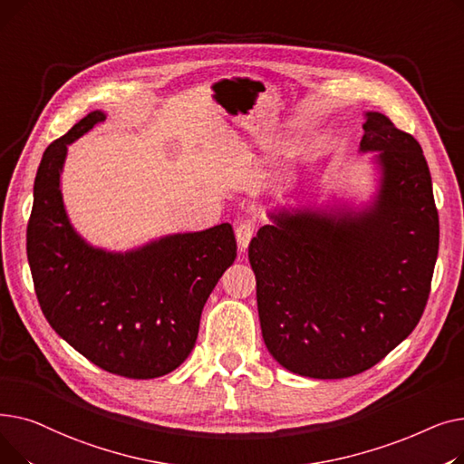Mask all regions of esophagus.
I'll use <instances>...</instances> for the list:
<instances>
[{
  "mask_svg": "<svg viewBox=\"0 0 464 464\" xmlns=\"http://www.w3.org/2000/svg\"><path fill=\"white\" fill-rule=\"evenodd\" d=\"M256 235V226L252 222H242L237 226L235 229V237H237V242H238V250L245 252L250 245V240L254 238Z\"/></svg>",
  "mask_w": 464,
  "mask_h": 464,
  "instance_id": "obj_1",
  "label": "esophagus"
}]
</instances>
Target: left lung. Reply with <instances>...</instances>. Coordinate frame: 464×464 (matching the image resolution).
<instances>
[{"instance_id":"obj_1","label":"left lung","mask_w":464,"mask_h":464,"mask_svg":"<svg viewBox=\"0 0 464 464\" xmlns=\"http://www.w3.org/2000/svg\"><path fill=\"white\" fill-rule=\"evenodd\" d=\"M361 152H380L374 207L271 212L252 238L266 350L289 372L338 380L369 371L416 329L438 256V210L420 142L367 112Z\"/></svg>"}]
</instances>
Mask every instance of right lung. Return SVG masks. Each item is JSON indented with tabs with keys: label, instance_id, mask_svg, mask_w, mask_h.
<instances>
[{
	"label": "right lung",
	"instance_id": "1",
	"mask_svg": "<svg viewBox=\"0 0 464 464\" xmlns=\"http://www.w3.org/2000/svg\"><path fill=\"white\" fill-rule=\"evenodd\" d=\"M105 114L93 111L43 154L26 250L51 327L97 367L133 380L169 374L191 353L203 306L237 257L231 224L111 254L71 227L60 189L67 144Z\"/></svg>",
	"mask_w": 464,
	"mask_h": 464
}]
</instances>
